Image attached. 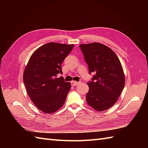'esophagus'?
<instances>
[{"label": "esophagus", "mask_w": 148, "mask_h": 148, "mask_svg": "<svg viewBox=\"0 0 148 148\" xmlns=\"http://www.w3.org/2000/svg\"><path fill=\"white\" fill-rule=\"evenodd\" d=\"M79 83V82H76V81H72V82H71V86H77V85H78Z\"/></svg>", "instance_id": "1"}]
</instances>
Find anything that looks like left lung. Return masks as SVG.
Instances as JSON below:
<instances>
[{
  "instance_id": "left-lung-1",
  "label": "left lung",
  "mask_w": 148,
  "mask_h": 148,
  "mask_svg": "<svg viewBox=\"0 0 148 148\" xmlns=\"http://www.w3.org/2000/svg\"><path fill=\"white\" fill-rule=\"evenodd\" d=\"M88 65L95 73L87 83L88 104L99 112L108 109L117 102L125 86V75L117 56L110 48L99 42L79 46Z\"/></svg>"
}]
</instances>
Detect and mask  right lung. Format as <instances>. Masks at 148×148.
<instances>
[{
    "label": "right lung",
    "mask_w": 148,
    "mask_h": 148,
    "mask_svg": "<svg viewBox=\"0 0 148 148\" xmlns=\"http://www.w3.org/2000/svg\"><path fill=\"white\" fill-rule=\"evenodd\" d=\"M73 44L49 42L31 55L23 73L26 91L33 104L46 114L59 110L64 104L71 88L62 77L61 64L73 48Z\"/></svg>",
    "instance_id": "right-lung-1"
}]
</instances>
